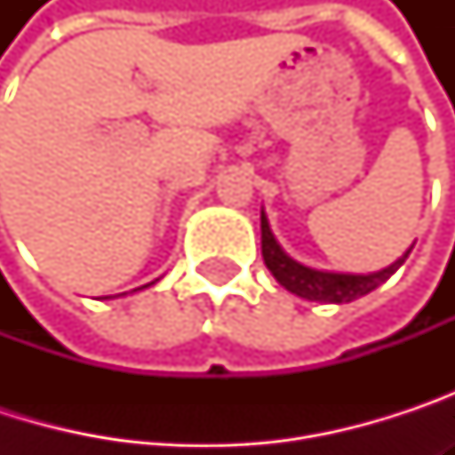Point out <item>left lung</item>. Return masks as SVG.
I'll return each instance as SVG.
<instances>
[{"mask_svg":"<svg viewBox=\"0 0 455 455\" xmlns=\"http://www.w3.org/2000/svg\"><path fill=\"white\" fill-rule=\"evenodd\" d=\"M260 247H263L266 268L274 274V279L284 290H290L292 295L311 300V303H337L339 306V303H353V300L369 295L371 290H377L379 284H385L406 263L413 244L395 263H390L387 268L371 271V274H345V271L311 268L284 252V247L279 244V239L271 231L266 211L260 208Z\"/></svg>","mask_w":455,"mask_h":455,"instance_id":"left-lung-1","label":"left lung"}]
</instances>
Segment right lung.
<instances>
[{"instance_id":"right-lung-1","label":"right lung","mask_w":455,"mask_h":455,"mask_svg":"<svg viewBox=\"0 0 455 455\" xmlns=\"http://www.w3.org/2000/svg\"><path fill=\"white\" fill-rule=\"evenodd\" d=\"M152 284H155V282H152ZM144 287H147V284H144ZM144 287H139V290H144ZM134 292H137V290H134ZM124 295H126V292H124Z\"/></svg>"}]
</instances>
